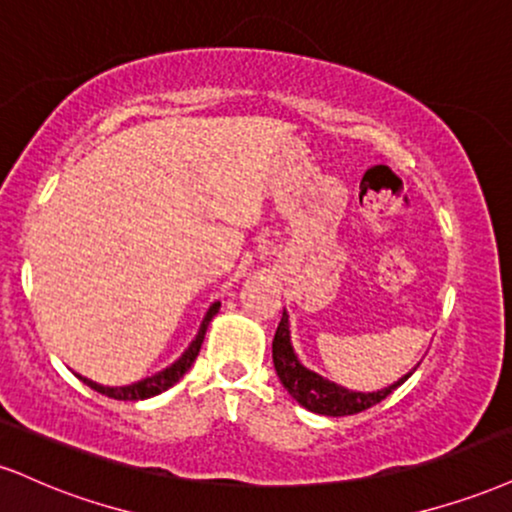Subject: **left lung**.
Returning a JSON list of instances; mask_svg holds the SVG:
<instances>
[{
  "label": "left lung",
  "instance_id": "8db88e82",
  "mask_svg": "<svg viewBox=\"0 0 512 512\" xmlns=\"http://www.w3.org/2000/svg\"><path fill=\"white\" fill-rule=\"evenodd\" d=\"M272 357H274V369L279 374L283 389H286L291 396L303 405L305 410L317 412V415H326V417H346V415H357V412L372 408L384 400L386 396H391L393 391L398 389L400 384H405L412 377V372L400 377L398 381H393L391 386L381 391H372V393H362V391H350L346 386L334 384V381L324 379L322 374L312 372L307 369L303 362L298 360L295 350L291 346V329H288V315L283 310V317L279 322V329L274 334V343H272Z\"/></svg>",
  "mask_w": 512,
  "mask_h": 512
}]
</instances>
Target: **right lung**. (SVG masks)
<instances>
[{"label":"right lung","instance_id":"1","mask_svg":"<svg viewBox=\"0 0 512 512\" xmlns=\"http://www.w3.org/2000/svg\"><path fill=\"white\" fill-rule=\"evenodd\" d=\"M219 307H221V303H212V307L207 310L205 319H202L200 331H197L193 343H190V346L186 348V353L178 357L174 365L162 369V372L152 374V377L140 379V381H135V384H128V386H102V384H97V381H90L85 377H80V381H83V384H88L92 391L102 393V396H109L114 400H145V398L157 396V393H162L166 389H171V386H174L176 381L181 379L183 374H186L190 369V365L195 362V357L202 348V341H205L207 326H209V322H212V317L219 312Z\"/></svg>","mask_w":512,"mask_h":512}]
</instances>
